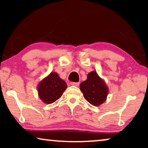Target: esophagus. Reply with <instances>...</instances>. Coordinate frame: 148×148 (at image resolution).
Segmentation results:
<instances>
[{
  "label": "esophagus",
  "instance_id": "1",
  "mask_svg": "<svg viewBox=\"0 0 148 148\" xmlns=\"http://www.w3.org/2000/svg\"><path fill=\"white\" fill-rule=\"evenodd\" d=\"M71 86L77 87L79 86V82H71Z\"/></svg>",
  "mask_w": 148,
  "mask_h": 148
}]
</instances>
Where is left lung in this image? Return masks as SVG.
Here are the masks:
<instances>
[{
	"instance_id": "left-lung-1",
	"label": "left lung",
	"mask_w": 148,
	"mask_h": 148,
	"mask_svg": "<svg viewBox=\"0 0 148 148\" xmlns=\"http://www.w3.org/2000/svg\"><path fill=\"white\" fill-rule=\"evenodd\" d=\"M80 90L84 94V98L95 106L102 104L106 100L108 92L104 81L96 71L88 75L87 80L80 84Z\"/></svg>"
}]
</instances>
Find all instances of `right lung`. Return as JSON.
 Instances as JSON below:
<instances>
[{
  "mask_svg": "<svg viewBox=\"0 0 148 148\" xmlns=\"http://www.w3.org/2000/svg\"><path fill=\"white\" fill-rule=\"evenodd\" d=\"M66 88V82L56 73H51L39 84L38 92L40 98L46 104L58 100Z\"/></svg>",
  "mask_w": 148,
  "mask_h": 148,
  "instance_id": "obj_1",
  "label": "right lung"
}]
</instances>
